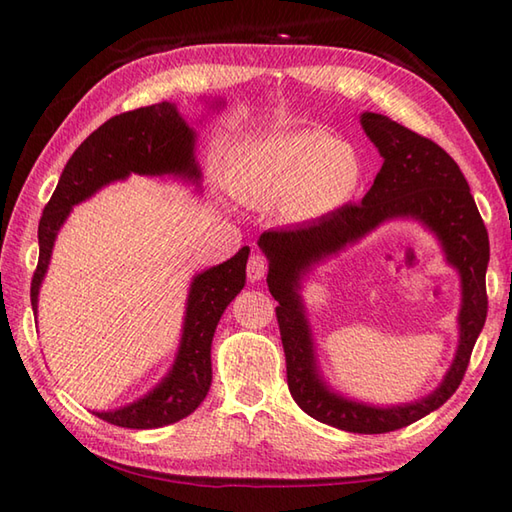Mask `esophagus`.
I'll use <instances>...</instances> for the list:
<instances>
[{"mask_svg":"<svg viewBox=\"0 0 512 512\" xmlns=\"http://www.w3.org/2000/svg\"><path fill=\"white\" fill-rule=\"evenodd\" d=\"M268 273V262L262 255H250L246 264V275L250 281H259Z\"/></svg>","mask_w":512,"mask_h":512,"instance_id":"esophagus-1","label":"esophagus"}]
</instances>
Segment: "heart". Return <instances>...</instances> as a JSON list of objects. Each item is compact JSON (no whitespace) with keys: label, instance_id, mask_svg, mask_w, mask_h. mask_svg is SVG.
<instances>
[{"label":"heart","instance_id":"b5f03b06","mask_svg":"<svg viewBox=\"0 0 512 512\" xmlns=\"http://www.w3.org/2000/svg\"><path fill=\"white\" fill-rule=\"evenodd\" d=\"M237 187L253 204L286 202L297 222L319 220L352 198L361 178L356 151L325 132H292L235 154Z\"/></svg>","mask_w":512,"mask_h":512}]
</instances>
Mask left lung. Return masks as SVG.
I'll return each instance as SVG.
<instances>
[{
    "label": "left lung",
    "instance_id": "8db88e82",
    "mask_svg": "<svg viewBox=\"0 0 512 512\" xmlns=\"http://www.w3.org/2000/svg\"><path fill=\"white\" fill-rule=\"evenodd\" d=\"M361 123L385 158L363 202L345 204L308 226L266 231L259 246L270 259L266 281L270 295L279 301L275 312L292 398L308 416L330 427L350 433H389L442 407L462 383L488 312V233L458 162L438 143L380 114L365 112ZM396 216H416L427 223L461 270V347L445 383L431 397L405 408L380 410L336 397L320 383L296 288L310 263Z\"/></svg>",
    "mask_w": 512,
    "mask_h": 512
}]
</instances>
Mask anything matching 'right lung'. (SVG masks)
<instances>
[{
  "label": "right lung",
  "mask_w": 512,
  "mask_h": 512,
  "mask_svg": "<svg viewBox=\"0 0 512 512\" xmlns=\"http://www.w3.org/2000/svg\"><path fill=\"white\" fill-rule=\"evenodd\" d=\"M193 143V129L182 121L176 105L167 101L112 116L83 140L39 220V262L30 284L32 310L37 312L39 286L48 270L54 237L72 206L129 173H176L198 180ZM246 259L248 246L193 279L180 352L169 376L149 396L116 411H96V416L116 427L158 429L198 409L211 387V341L217 321L244 288Z\"/></svg>",
  "instance_id": "1"
}]
</instances>
